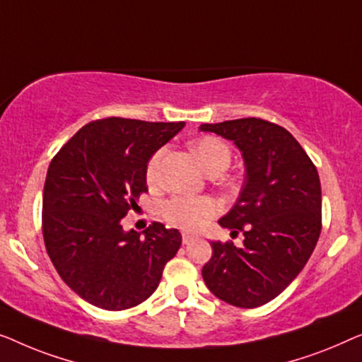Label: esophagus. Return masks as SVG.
Returning <instances> with one entry per match:
<instances>
[{"mask_svg": "<svg viewBox=\"0 0 362 362\" xmlns=\"http://www.w3.org/2000/svg\"><path fill=\"white\" fill-rule=\"evenodd\" d=\"M193 239H195V236H193V234H190V233H183L182 234V243L183 244H190Z\"/></svg>", "mask_w": 362, "mask_h": 362, "instance_id": "esophagus-1", "label": "esophagus"}]
</instances>
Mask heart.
I'll return each instance as SVG.
<instances>
[{
	"label": "heart",
	"instance_id": "1",
	"mask_svg": "<svg viewBox=\"0 0 362 362\" xmlns=\"http://www.w3.org/2000/svg\"><path fill=\"white\" fill-rule=\"evenodd\" d=\"M193 152L205 167L208 174L211 172H223L231 162V151L226 142L220 137L205 136L193 142ZM164 151H157L151 157L147 164V180L151 183L159 179V167ZM215 203L203 197H174L162 205V216L165 218L170 225L179 226L182 230L195 231L202 228L210 218L215 215Z\"/></svg>",
	"mask_w": 362,
	"mask_h": 362
}]
</instances>
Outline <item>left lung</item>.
<instances>
[{"mask_svg":"<svg viewBox=\"0 0 362 362\" xmlns=\"http://www.w3.org/2000/svg\"><path fill=\"white\" fill-rule=\"evenodd\" d=\"M200 131L233 141L246 179L220 225L243 231V247L213 241L202 269L213 295L241 308L271 302L302 272L322 231V187L317 167L282 126L261 118L202 124Z\"/></svg>","mask_w":362,"mask_h":362,"instance_id":"1","label":"left lung"}]
</instances>
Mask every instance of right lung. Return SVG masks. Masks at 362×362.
<instances>
[{
  "label": "right lung",
  "instance_id": "1",
  "mask_svg": "<svg viewBox=\"0 0 362 362\" xmlns=\"http://www.w3.org/2000/svg\"><path fill=\"white\" fill-rule=\"evenodd\" d=\"M185 123L105 118L85 124L50 162L42 234L62 281L95 307L118 312L156 292L182 234L152 223L124 231L121 220L147 192V162Z\"/></svg>",
  "mask_w": 362,
  "mask_h": 362
}]
</instances>
